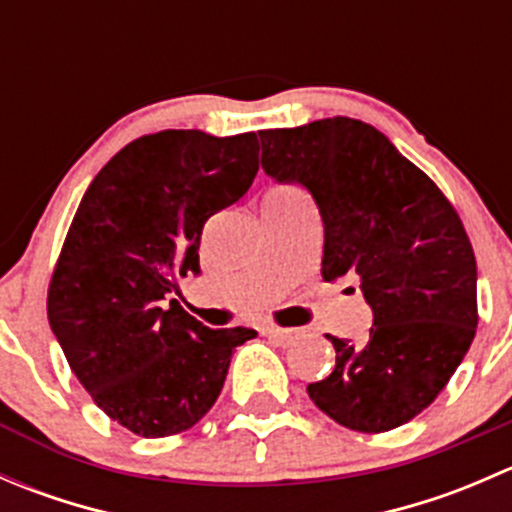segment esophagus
<instances>
[{"mask_svg": "<svg viewBox=\"0 0 512 512\" xmlns=\"http://www.w3.org/2000/svg\"><path fill=\"white\" fill-rule=\"evenodd\" d=\"M262 334L270 339H275L277 344H282V347H287V344L297 342L299 337H302V329H285V327H265L262 329Z\"/></svg>", "mask_w": 512, "mask_h": 512, "instance_id": "1", "label": "esophagus"}]
</instances>
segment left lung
Returning a JSON list of instances; mask_svg holds the SVG:
<instances>
[{"label": "left lung", "instance_id": "obj_1", "mask_svg": "<svg viewBox=\"0 0 512 512\" xmlns=\"http://www.w3.org/2000/svg\"><path fill=\"white\" fill-rule=\"evenodd\" d=\"M262 168L312 193L322 277L359 280L374 327L364 344L327 334L337 366L307 386L329 418L391 431L433 404L478 327V270L456 208L374 126L334 116L260 131Z\"/></svg>", "mask_w": 512, "mask_h": 512}]
</instances>
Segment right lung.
<instances>
[{"label":"right lung","instance_id":"add662e5","mask_svg":"<svg viewBox=\"0 0 512 512\" xmlns=\"http://www.w3.org/2000/svg\"><path fill=\"white\" fill-rule=\"evenodd\" d=\"M257 156L255 133L141 136L98 170L66 232L46 297L51 332L98 409L136 436L195 426L235 347L257 337L165 302L175 277L200 272L203 227L247 193Z\"/></svg>","mask_w":512,"mask_h":512}]
</instances>
